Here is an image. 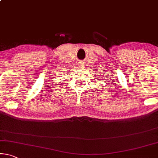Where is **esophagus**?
<instances>
[{
    "label": "esophagus",
    "mask_w": 158,
    "mask_h": 158,
    "mask_svg": "<svg viewBox=\"0 0 158 158\" xmlns=\"http://www.w3.org/2000/svg\"><path fill=\"white\" fill-rule=\"evenodd\" d=\"M84 66H85V64H84L82 62H81V63H80V64H79V66H80V67H83Z\"/></svg>",
    "instance_id": "34e87169"
}]
</instances>
